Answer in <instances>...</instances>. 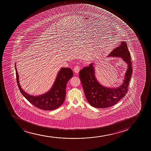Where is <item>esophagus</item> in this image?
Segmentation results:
<instances>
[{
    "label": "esophagus",
    "mask_w": 151,
    "mask_h": 151,
    "mask_svg": "<svg viewBox=\"0 0 151 151\" xmlns=\"http://www.w3.org/2000/svg\"><path fill=\"white\" fill-rule=\"evenodd\" d=\"M80 69V66L79 65H76V66H75L74 68V71L75 73H79Z\"/></svg>",
    "instance_id": "obj_1"
}]
</instances>
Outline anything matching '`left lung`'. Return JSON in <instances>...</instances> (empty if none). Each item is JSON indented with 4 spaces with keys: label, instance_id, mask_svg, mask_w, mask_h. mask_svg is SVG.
<instances>
[{
    "label": "left lung",
    "instance_id": "8db88e82",
    "mask_svg": "<svg viewBox=\"0 0 151 151\" xmlns=\"http://www.w3.org/2000/svg\"><path fill=\"white\" fill-rule=\"evenodd\" d=\"M109 56L122 57L128 64L124 83L119 88H106L100 85L95 78L93 63L83 67L79 72V76L87 100L92 106L99 109L112 106L125 96L132 73L130 52L125 42H121L120 46L112 51Z\"/></svg>",
    "mask_w": 151,
    "mask_h": 151
}]
</instances>
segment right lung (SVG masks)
<instances>
[{"instance_id":"add662e5","label":"right lung","mask_w":151,"mask_h":151,"mask_svg":"<svg viewBox=\"0 0 151 151\" xmlns=\"http://www.w3.org/2000/svg\"><path fill=\"white\" fill-rule=\"evenodd\" d=\"M15 71L17 85L20 92L32 105L44 110H54L63 104L66 96V85L73 75L72 70L70 68H61L51 90L43 95L34 96L27 94L21 88L16 67Z\"/></svg>"}]
</instances>
